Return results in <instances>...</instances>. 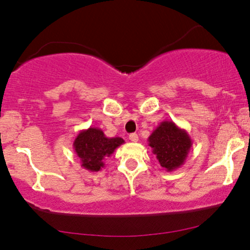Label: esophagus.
<instances>
[{"label": "esophagus", "instance_id": "esophagus-1", "mask_svg": "<svg viewBox=\"0 0 250 250\" xmlns=\"http://www.w3.org/2000/svg\"><path fill=\"white\" fill-rule=\"evenodd\" d=\"M129 140H131L132 142H138L139 141V135L136 134V133H132V134H129Z\"/></svg>", "mask_w": 250, "mask_h": 250}]
</instances>
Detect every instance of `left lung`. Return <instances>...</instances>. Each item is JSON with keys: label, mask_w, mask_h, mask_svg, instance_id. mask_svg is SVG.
I'll return each mask as SVG.
<instances>
[{"label": "left lung", "mask_w": 250, "mask_h": 250, "mask_svg": "<svg viewBox=\"0 0 250 250\" xmlns=\"http://www.w3.org/2000/svg\"><path fill=\"white\" fill-rule=\"evenodd\" d=\"M148 142L160 166L167 172L180 168L186 163L192 146V140L188 132L172 121L160 123L148 138Z\"/></svg>", "instance_id": "left-lung-1"}]
</instances>
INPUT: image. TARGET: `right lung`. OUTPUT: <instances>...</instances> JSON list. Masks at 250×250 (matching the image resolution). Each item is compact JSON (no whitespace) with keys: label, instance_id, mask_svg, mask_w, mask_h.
<instances>
[{"label":"right lung","instance_id":"1","mask_svg":"<svg viewBox=\"0 0 250 250\" xmlns=\"http://www.w3.org/2000/svg\"><path fill=\"white\" fill-rule=\"evenodd\" d=\"M124 140L119 136L107 138L102 129L88 127L82 129L74 140L75 152L82 163V167L91 172H99L104 166V159L110 157Z\"/></svg>","mask_w":250,"mask_h":250}]
</instances>
